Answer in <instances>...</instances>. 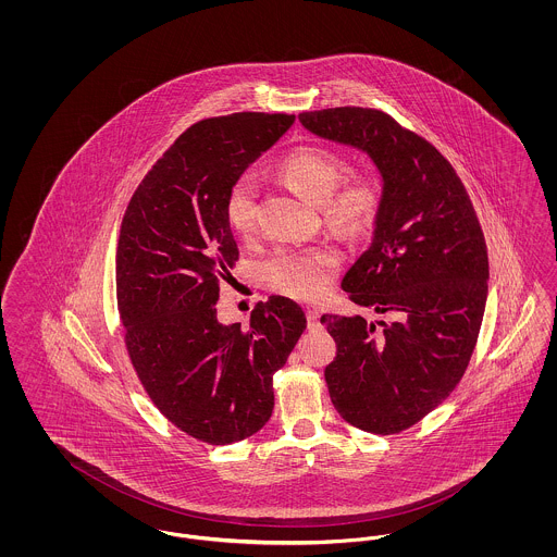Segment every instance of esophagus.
Masks as SVG:
<instances>
[{"label": "esophagus", "instance_id": "esophagus-1", "mask_svg": "<svg viewBox=\"0 0 557 557\" xmlns=\"http://www.w3.org/2000/svg\"><path fill=\"white\" fill-rule=\"evenodd\" d=\"M319 318H321V313H319L318 307H309L307 309V321H309L311 330H318L319 325H321Z\"/></svg>", "mask_w": 557, "mask_h": 557}]
</instances>
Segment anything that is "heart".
Listing matches in <instances>:
<instances>
[{
  "label": "heart",
  "instance_id": "b5f03b06",
  "mask_svg": "<svg viewBox=\"0 0 557 557\" xmlns=\"http://www.w3.org/2000/svg\"><path fill=\"white\" fill-rule=\"evenodd\" d=\"M286 186L315 207H323L327 223L345 232L368 230L382 202V189L373 177H359L337 189L346 175L345 160L318 146L292 150L277 164ZM225 219L236 234H248L257 219V186L250 177L234 182L225 198ZM338 252L321 246L311 250H282L267 263L271 286L298 300H315L338 269Z\"/></svg>",
  "mask_w": 557,
  "mask_h": 557
}]
</instances>
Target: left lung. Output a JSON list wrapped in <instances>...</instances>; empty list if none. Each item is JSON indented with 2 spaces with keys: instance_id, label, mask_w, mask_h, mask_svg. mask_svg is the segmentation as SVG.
<instances>
[{
  "instance_id": "obj_1",
  "label": "left lung",
  "mask_w": 557,
  "mask_h": 557,
  "mask_svg": "<svg viewBox=\"0 0 557 557\" xmlns=\"http://www.w3.org/2000/svg\"><path fill=\"white\" fill-rule=\"evenodd\" d=\"M298 121L363 152L382 184L370 246L346 271L343 290L397 321L323 315L338 345L325 382L348 424L400 432L449 397L476 346L488 296L476 212L449 160L388 114L327 108Z\"/></svg>"
}]
</instances>
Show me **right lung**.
<instances>
[{
  "label": "right lung",
  "mask_w": 557,
  "mask_h": 557,
  "mask_svg": "<svg viewBox=\"0 0 557 557\" xmlns=\"http://www.w3.org/2000/svg\"><path fill=\"white\" fill-rule=\"evenodd\" d=\"M292 123V114L236 112L189 127L123 216L116 298L133 368L169 422L211 445L267 424L273 373L307 327L286 296L259 302L248 327L219 323L214 309L219 277L239 257L227 191Z\"/></svg>",
  "instance_id": "1"
}]
</instances>
